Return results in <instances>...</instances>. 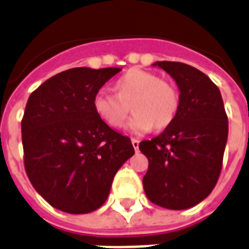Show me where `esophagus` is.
Wrapping results in <instances>:
<instances>
[{
	"label": "esophagus",
	"mask_w": 249,
	"mask_h": 249,
	"mask_svg": "<svg viewBox=\"0 0 249 249\" xmlns=\"http://www.w3.org/2000/svg\"><path fill=\"white\" fill-rule=\"evenodd\" d=\"M139 142H140V141L137 140V139H132V145H133V148H135L136 152L139 151Z\"/></svg>",
	"instance_id": "34e87169"
}]
</instances>
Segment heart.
<instances>
[{"label": "heart", "instance_id": "1", "mask_svg": "<svg viewBox=\"0 0 249 249\" xmlns=\"http://www.w3.org/2000/svg\"><path fill=\"white\" fill-rule=\"evenodd\" d=\"M113 89L116 94L98 90L92 100L94 114L109 128L119 129L125 124L128 105L133 110L128 128L136 135L153 128L165 129L178 113L180 96L176 87L152 71L130 69L114 81Z\"/></svg>", "mask_w": 249, "mask_h": 249}]
</instances>
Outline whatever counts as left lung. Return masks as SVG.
Listing matches in <instances>:
<instances>
[{
    "label": "left lung",
    "instance_id": "8db88e82",
    "mask_svg": "<svg viewBox=\"0 0 249 249\" xmlns=\"http://www.w3.org/2000/svg\"><path fill=\"white\" fill-rule=\"evenodd\" d=\"M153 65L176 81L180 108L161 135L139 145L149 162L142 185L153 204L187 209L203 201L219 180L228 117L219 88L203 71L183 62Z\"/></svg>",
    "mask_w": 249,
    "mask_h": 249
}]
</instances>
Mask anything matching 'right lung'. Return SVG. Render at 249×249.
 <instances>
[{"label": "right lung", "mask_w": 249, "mask_h": 249, "mask_svg": "<svg viewBox=\"0 0 249 249\" xmlns=\"http://www.w3.org/2000/svg\"><path fill=\"white\" fill-rule=\"evenodd\" d=\"M120 68H73L30 94L21 121L24 164L37 192L52 207L89 213L108 198L114 175L135 149L128 136L105 125L93 96Z\"/></svg>", "instance_id": "right-lung-1"}]
</instances>
